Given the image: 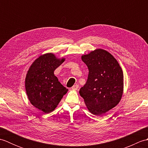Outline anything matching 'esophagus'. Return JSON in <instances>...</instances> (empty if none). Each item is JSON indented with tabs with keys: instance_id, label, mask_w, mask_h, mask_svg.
<instances>
[{
	"instance_id": "1",
	"label": "esophagus",
	"mask_w": 148,
	"mask_h": 148,
	"mask_svg": "<svg viewBox=\"0 0 148 148\" xmlns=\"http://www.w3.org/2000/svg\"><path fill=\"white\" fill-rule=\"evenodd\" d=\"M78 88H79V86L77 85V84H76V85H74L73 86H72L71 88V89L73 90H77L78 89Z\"/></svg>"
}]
</instances>
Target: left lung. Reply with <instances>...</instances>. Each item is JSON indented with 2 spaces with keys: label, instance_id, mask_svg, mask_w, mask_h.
I'll return each instance as SVG.
<instances>
[{
  "label": "left lung",
  "instance_id": "left-lung-1",
  "mask_svg": "<svg viewBox=\"0 0 148 148\" xmlns=\"http://www.w3.org/2000/svg\"><path fill=\"white\" fill-rule=\"evenodd\" d=\"M81 59L89 73L79 94L91 113L102 115L121 100L123 92V71L114 56L102 49L82 55Z\"/></svg>",
  "mask_w": 148,
  "mask_h": 148
}]
</instances>
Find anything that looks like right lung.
Returning <instances> with one entry per match:
<instances>
[{"label":"right lung","instance_id":"right-lung-1","mask_svg":"<svg viewBox=\"0 0 148 148\" xmlns=\"http://www.w3.org/2000/svg\"><path fill=\"white\" fill-rule=\"evenodd\" d=\"M52 53L40 55L31 65L25 77V90L29 101L40 111H54L68 89L59 82L55 69L65 61Z\"/></svg>","mask_w":148,"mask_h":148}]
</instances>
